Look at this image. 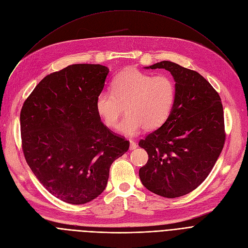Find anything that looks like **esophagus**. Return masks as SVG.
Listing matches in <instances>:
<instances>
[{
	"mask_svg": "<svg viewBox=\"0 0 248 248\" xmlns=\"http://www.w3.org/2000/svg\"><path fill=\"white\" fill-rule=\"evenodd\" d=\"M137 147H138V145H137V142H136V141H134L133 140H129V150L133 151V150L137 149Z\"/></svg>",
	"mask_w": 248,
	"mask_h": 248,
	"instance_id": "1",
	"label": "esophagus"
}]
</instances>
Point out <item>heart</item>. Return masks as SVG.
<instances>
[{
	"mask_svg": "<svg viewBox=\"0 0 248 248\" xmlns=\"http://www.w3.org/2000/svg\"><path fill=\"white\" fill-rule=\"evenodd\" d=\"M111 91H101L95 102L98 114L108 127H115L124 108L127 113L120 132L133 136L142 126L152 131L162 125L174 106L176 89L167 75L153 76L138 69L122 72L112 82Z\"/></svg>",
	"mask_w": 248,
	"mask_h": 248,
	"instance_id": "1",
	"label": "heart"
}]
</instances>
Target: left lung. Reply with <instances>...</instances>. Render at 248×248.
Segmentation results:
<instances>
[{
	"instance_id": "left-lung-1",
	"label": "left lung",
	"mask_w": 248,
	"mask_h": 248,
	"mask_svg": "<svg viewBox=\"0 0 248 248\" xmlns=\"http://www.w3.org/2000/svg\"><path fill=\"white\" fill-rule=\"evenodd\" d=\"M146 68L170 71L176 96L164 124L139 142L149 155L140 179L162 197H181L207 178L223 149V107L217 91L196 71L171 61Z\"/></svg>"
}]
</instances>
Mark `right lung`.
I'll return each instance as SVG.
<instances>
[{
    "instance_id": "1",
    "label": "right lung",
    "mask_w": 248,
    "mask_h": 248,
    "mask_svg": "<svg viewBox=\"0 0 248 248\" xmlns=\"http://www.w3.org/2000/svg\"><path fill=\"white\" fill-rule=\"evenodd\" d=\"M109 69L73 64L47 75L20 114L22 149L36 178L53 196L73 205L106 189L109 168L129 141L104 125L95 102Z\"/></svg>"
}]
</instances>
